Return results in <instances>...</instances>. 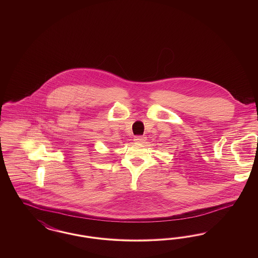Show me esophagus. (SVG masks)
I'll use <instances>...</instances> for the list:
<instances>
[{"instance_id":"obj_1","label":"esophagus","mask_w":258,"mask_h":258,"mask_svg":"<svg viewBox=\"0 0 258 258\" xmlns=\"http://www.w3.org/2000/svg\"><path fill=\"white\" fill-rule=\"evenodd\" d=\"M145 140H146V137H145V136H142V135H138V136H135V142L143 143V142H144Z\"/></svg>"}]
</instances>
